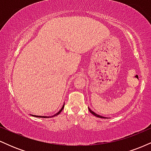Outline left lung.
Masks as SVG:
<instances>
[{
    "mask_svg": "<svg viewBox=\"0 0 151 151\" xmlns=\"http://www.w3.org/2000/svg\"><path fill=\"white\" fill-rule=\"evenodd\" d=\"M89 111L90 112H91V114H93V115H94L95 116H96V117H99V118H103V119H104V117H103V116H100V115H98V114H96V113H95V112H93V111H91V109H90L89 108Z\"/></svg>",
    "mask_w": 151,
    "mask_h": 151,
    "instance_id": "1",
    "label": "left lung"
}]
</instances>
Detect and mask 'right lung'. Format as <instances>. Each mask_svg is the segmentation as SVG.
I'll return each mask as SVG.
<instances>
[{"label": "right lung", "instance_id": "obj_1", "mask_svg": "<svg viewBox=\"0 0 151 151\" xmlns=\"http://www.w3.org/2000/svg\"><path fill=\"white\" fill-rule=\"evenodd\" d=\"M64 107H65V104L63 105V106L62 107V109H60V111H59L58 112V113H57V114H55V115H54V116H36V115H32V116H35V117H38V118H49V117H53V116H58V114H60V113H61V111H62L63 110Z\"/></svg>", "mask_w": 151, "mask_h": 151}]
</instances>
